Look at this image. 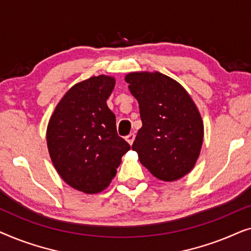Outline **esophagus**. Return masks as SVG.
<instances>
[{"label": "esophagus", "instance_id": "34e87169", "mask_svg": "<svg viewBox=\"0 0 251 251\" xmlns=\"http://www.w3.org/2000/svg\"><path fill=\"white\" fill-rule=\"evenodd\" d=\"M126 140L128 142L129 145H132L133 140H135V133H130V135H128L126 137Z\"/></svg>", "mask_w": 251, "mask_h": 251}]
</instances>
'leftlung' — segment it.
<instances>
[{
  "instance_id": "obj_1",
  "label": "left lung",
  "mask_w": 251,
  "mask_h": 251,
  "mask_svg": "<svg viewBox=\"0 0 251 251\" xmlns=\"http://www.w3.org/2000/svg\"><path fill=\"white\" fill-rule=\"evenodd\" d=\"M125 80L143 122L132 151L157 179H180L194 168L203 143L197 105L183 85L160 72H131Z\"/></svg>"
}]
</instances>
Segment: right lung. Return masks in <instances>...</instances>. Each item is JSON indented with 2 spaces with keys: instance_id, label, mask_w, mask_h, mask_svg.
<instances>
[{
  "instance_id": "1",
  "label": "right lung",
  "mask_w": 251,
  "mask_h": 251,
  "mask_svg": "<svg viewBox=\"0 0 251 251\" xmlns=\"http://www.w3.org/2000/svg\"><path fill=\"white\" fill-rule=\"evenodd\" d=\"M115 87L108 75L74 84L58 102L47 128L54 169L65 183L87 194L104 191L130 145L116 132L106 100Z\"/></svg>"
}]
</instances>
